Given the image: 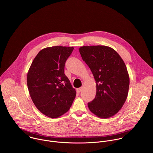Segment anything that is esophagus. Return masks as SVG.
Listing matches in <instances>:
<instances>
[{
	"label": "esophagus",
	"mask_w": 153,
	"mask_h": 153,
	"mask_svg": "<svg viewBox=\"0 0 153 153\" xmlns=\"http://www.w3.org/2000/svg\"><path fill=\"white\" fill-rule=\"evenodd\" d=\"M82 88H78L76 89V91H77V92L78 93H80L82 91Z\"/></svg>",
	"instance_id": "obj_1"
}]
</instances>
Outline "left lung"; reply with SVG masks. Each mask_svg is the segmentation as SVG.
Listing matches in <instances>:
<instances>
[{
	"label": "left lung",
	"instance_id": "8db88e82",
	"mask_svg": "<svg viewBox=\"0 0 153 153\" xmlns=\"http://www.w3.org/2000/svg\"><path fill=\"white\" fill-rule=\"evenodd\" d=\"M79 52L96 80V95L88 103L89 110L100 118L114 116L125 103L129 86L123 59L114 49L104 45L81 47Z\"/></svg>",
	"mask_w": 153,
	"mask_h": 153
}]
</instances>
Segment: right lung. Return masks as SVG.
Segmentation results:
<instances>
[{"instance_id": "add662e5", "label": "right lung", "mask_w": 153, "mask_h": 153, "mask_svg": "<svg viewBox=\"0 0 153 153\" xmlns=\"http://www.w3.org/2000/svg\"><path fill=\"white\" fill-rule=\"evenodd\" d=\"M74 47L55 46L43 48L34 59L27 74L30 97L44 115L57 118L69 110L76 91L64 74L65 62Z\"/></svg>"}]
</instances>
